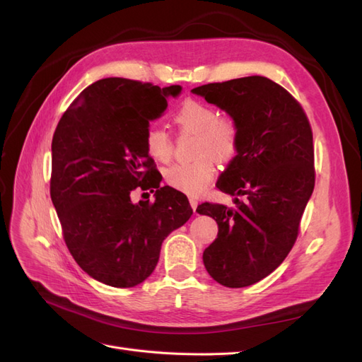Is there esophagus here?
<instances>
[{"label":"esophagus","mask_w":362,"mask_h":362,"mask_svg":"<svg viewBox=\"0 0 362 362\" xmlns=\"http://www.w3.org/2000/svg\"><path fill=\"white\" fill-rule=\"evenodd\" d=\"M190 205H192V208H193V211H196V208H198V201L190 198Z\"/></svg>","instance_id":"34e87169"}]
</instances>
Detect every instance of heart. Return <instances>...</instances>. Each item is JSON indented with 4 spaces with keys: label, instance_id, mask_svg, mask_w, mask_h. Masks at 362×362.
<instances>
[{
    "label": "heart",
    "instance_id": "b5f03b06",
    "mask_svg": "<svg viewBox=\"0 0 362 362\" xmlns=\"http://www.w3.org/2000/svg\"><path fill=\"white\" fill-rule=\"evenodd\" d=\"M173 122L182 131L198 136L193 163L173 164L164 172V180L175 190L199 194L214 177L216 161H231L238 151V128L233 119L222 117L217 108L201 101H185L173 113ZM148 156L158 163H168L173 154L169 134L160 127H151L145 137Z\"/></svg>",
    "mask_w": 362,
    "mask_h": 362
}]
</instances>
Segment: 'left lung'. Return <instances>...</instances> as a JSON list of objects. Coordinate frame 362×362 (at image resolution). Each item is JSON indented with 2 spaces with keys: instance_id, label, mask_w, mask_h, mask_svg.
I'll list each match as a JSON object with an SVG mask.
<instances>
[{
  "instance_id": "left-lung-1",
  "label": "left lung",
  "mask_w": 362,
  "mask_h": 362,
  "mask_svg": "<svg viewBox=\"0 0 362 362\" xmlns=\"http://www.w3.org/2000/svg\"><path fill=\"white\" fill-rule=\"evenodd\" d=\"M192 92L228 113L240 136L237 156L216 182L235 196V206L205 202L196 208L218 228L204 250V266L225 287H247L279 267L298 238L315 181L313 131L300 104L266 76Z\"/></svg>"
}]
</instances>
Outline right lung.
I'll list each match as a JSON object with an SVG mask.
<instances>
[{"label": "right lung", "mask_w": 362, "mask_h": 362, "mask_svg": "<svg viewBox=\"0 0 362 362\" xmlns=\"http://www.w3.org/2000/svg\"><path fill=\"white\" fill-rule=\"evenodd\" d=\"M181 86L104 78L62 116L52 137L51 199L71 255L105 286L136 287L154 272L163 240L193 214L187 196L169 185L145 148L151 120ZM156 190L154 203L130 192Z\"/></svg>", "instance_id": "1"}]
</instances>
